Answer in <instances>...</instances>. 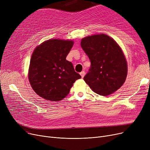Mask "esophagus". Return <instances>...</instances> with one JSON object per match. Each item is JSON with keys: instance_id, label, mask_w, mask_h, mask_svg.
<instances>
[{"instance_id": "1", "label": "esophagus", "mask_w": 150, "mask_h": 150, "mask_svg": "<svg viewBox=\"0 0 150 150\" xmlns=\"http://www.w3.org/2000/svg\"><path fill=\"white\" fill-rule=\"evenodd\" d=\"M80 75L81 76V77L83 78L84 76V75H85V72H84V71H82V72H81L80 73Z\"/></svg>"}]
</instances>
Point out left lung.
Instances as JSON below:
<instances>
[{"mask_svg":"<svg viewBox=\"0 0 150 150\" xmlns=\"http://www.w3.org/2000/svg\"><path fill=\"white\" fill-rule=\"evenodd\" d=\"M91 61L84 80L100 96H108L119 89L127 78L128 67L124 54L112 38L105 34L86 37L81 41Z\"/></svg>","mask_w":150,"mask_h":150,"instance_id":"1","label":"left lung"}]
</instances>
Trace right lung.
<instances>
[{"instance_id": "right-lung-1", "label": "right lung", "mask_w": 150, "mask_h": 150, "mask_svg": "<svg viewBox=\"0 0 150 150\" xmlns=\"http://www.w3.org/2000/svg\"><path fill=\"white\" fill-rule=\"evenodd\" d=\"M74 45L72 41L53 39L38 46L31 56L28 79L39 96L50 101L66 97L74 83L81 78L66 57Z\"/></svg>"}]
</instances>
